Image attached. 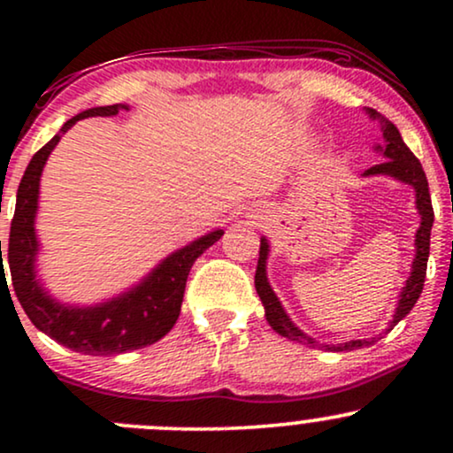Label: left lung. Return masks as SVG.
Returning <instances> with one entry per match:
<instances>
[{"label":"left lung","instance_id":"left-lung-1","mask_svg":"<svg viewBox=\"0 0 453 453\" xmlns=\"http://www.w3.org/2000/svg\"><path fill=\"white\" fill-rule=\"evenodd\" d=\"M368 117L377 119L381 123V132H383V142L377 144L375 150L386 157L383 164L372 165L368 168L364 176H377V174H386V176H394L396 180H403V183L411 185L415 189V206H418L419 217H422V223H419L418 234H415V259L413 266H411V277L404 283L403 292L398 296V306L396 313H394L392 321H389L388 332L392 330L394 326L398 324L403 317L409 315V311L413 309L415 303H418L419 294L424 289V280H426V264H428V256H430V230H433V221H434V211H433V202H430V191H428V180H426L424 168L419 164V159L411 153V149L404 144L403 136H400L398 127L394 126L389 119L383 117L381 112L372 111V108H366ZM268 241L262 238L259 241V259H257V270H256V289L259 300H262L264 311H266V319L268 324L273 326V330H277L280 336L289 341H298L306 347H319V342L311 336H306L298 326L289 319V315L285 313V309L280 306L277 294L273 292L270 288L268 277H266V259H268ZM375 342V339H362V341H347L341 342V345H324L326 349L330 351H351V349H360V347H368Z\"/></svg>","mask_w":453,"mask_h":453}]
</instances>
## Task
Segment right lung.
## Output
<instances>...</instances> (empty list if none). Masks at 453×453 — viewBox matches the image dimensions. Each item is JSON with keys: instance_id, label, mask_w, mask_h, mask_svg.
I'll return each instance as SVG.
<instances>
[{"instance_id": "add662e5", "label": "right lung", "mask_w": 453, "mask_h": 453, "mask_svg": "<svg viewBox=\"0 0 453 453\" xmlns=\"http://www.w3.org/2000/svg\"><path fill=\"white\" fill-rule=\"evenodd\" d=\"M119 111H129L127 104L97 106L76 114L64 123L61 132L44 144L29 161L17 191V209L10 223L8 241V266L12 277V288L20 306L27 313L31 324L50 339L67 347V349L85 353V356H114L140 349L157 342L161 336L173 330L180 315L183 294L189 270L194 262L211 244L223 236V230H215L197 241L185 244L150 273L117 298L93 306H70L57 303L40 285L35 277V257H38V236H35V212H38L40 176L44 164L53 153L61 136L87 117H112ZM2 257V241H0ZM0 277L4 273V257Z\"/></svg>"}]
</instances>
